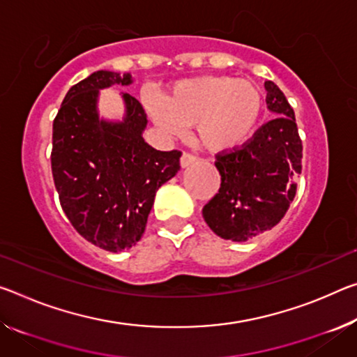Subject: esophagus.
Masks as SVG:
<instances>
[{"mask_svg": "<svg viewBox=\"0 0 357 357\" xmlns=\"http://www.w3.org/2000/svg\"><path fill=\"white\" fill-rule=\"evenodd\" d=\"M195 160H197L195 155H192V154H188V152H184V154L181 155L179 165H181V168H188V167L192 165V163H194Z\"/></svg>", "mask_w": 357, "mask_h": 357, "instance_id": "obj_1", "label": "esophagus"}]
</instances>
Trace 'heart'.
<instances>
[{
	"mask_svg": "<svg viewBox=\"0 0 357 357\" xmlns=\"http://www.w3.org/2000/svg\"><path fill=\"white\" fill-rule=\"evenodd\" d=\"M262 105V93L252 82L231 76L184 79L165 100H148L158 127L179 137L185 127L195 126L199 143L214 154L238 149L252 137Z\"/></svg>",
	"mask_w": 357,
	"mask_h": 357,
	"instance_id": "b5f03b06",
	"label": "heart"
}]
</instances>
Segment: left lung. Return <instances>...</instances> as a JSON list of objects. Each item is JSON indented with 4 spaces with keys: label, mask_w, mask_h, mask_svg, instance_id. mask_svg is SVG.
<instances>
[{
    "label": "left lung",
    "mask_w": 357,
    "mask_h": 357,
    "mask_svg": "<svg viewBox=\"0 0 357 357\" xmlns=\"http://www.w3.org/2000/svg\"><path fill=\"white\" fill-rule=\"evenodd\" d=\"M265 92L276 117L240 151L218 155L219 194L202 211L208 227L224 240L248 241L273 229L296 197L302 173L296 114L275 82H265Z\"/></svg>",
    "instance_id": "8db88e82"
}]
</instances>
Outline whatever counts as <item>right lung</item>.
Masks as SVG:
<instances>
[{
    "instance_id": "1",
    "label": "right lung",
    "mask_w": 357,
    "mask_h": 357,
    "mask_svg": "<svg viewBox=\"0 0 357 357\" xmlns=\"http://www.w3.org/2000/svg\"><path fill=\"white\" fill-rule=\"evenodd\" d=\"M130 84V73H92L68 90L52 128L61 208L84 238L111 252L141 240L155 192L179 172V151H157L144 141L148 117L132 95L121 93V119L100 116V90Z\"/></svg>"
}]
</instances>
